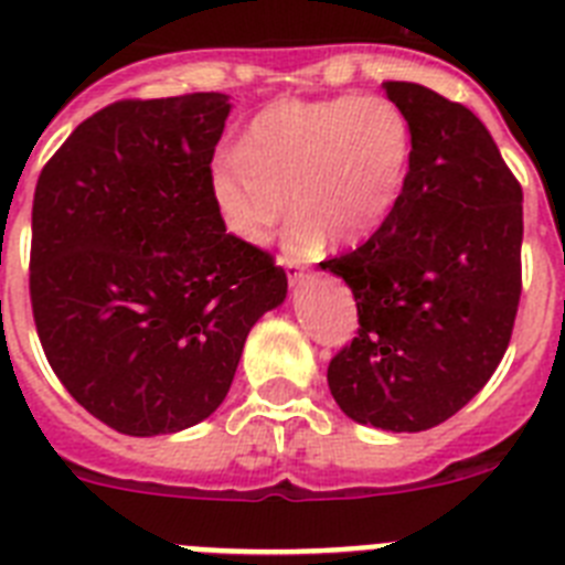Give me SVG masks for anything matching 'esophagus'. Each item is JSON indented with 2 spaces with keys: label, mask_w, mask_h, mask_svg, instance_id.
Returning a JSON list of instances; mask_svg holds the SVG:
<instances>
[{
  "label": "esophagus",
  "mask_w": 565,
  "mask_h": 565,
  "mask_svg": "<svg viewBox=\"0 0 565 565\" xmlns=\"http://www.w3.org/2000/svg\"><path fill=\"white\" fill-rule=\"evenodd\" d=\"M281 264L284 269H287V278H289V284H292V287H296V284H301V278H303V264L301 262H292V258H281Z\"/></svg>",
  "instance_id": "obj_1"
}]
</instances>
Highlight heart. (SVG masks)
<instances>
[{"instance_id":"b5f03b06","label":"heart","mask_w":565,"mask_h":565,"mask_svg":"<svg viewBox=\"0 0 565 565\" xmlns=\"http://www.w3.org/2000/svg\"><path fill=\"white\" fill-rule=\"evenodd\" d=\"M412 164V121L384 96L287 99L264 107L242 150L207 170L215 215L233 238L262 247L289 210L284 242L312 253L327 238L361 242L398 207Z\"/></svg>"}]
</instances>
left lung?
I'll list each match as a JSON object with an SVG mask.
<instances>
[{
  "label": "left lung",
  "mask_w": 565,
  "mask_h": 565,
  "mask_svg": "<svg viewBox=\"0 0 565 565\" xmlns=\"http://www.w3.org/2000/svg\"><path fill=\"white\" fill-rule=\"evenodd\" d=\"M412 121L398 207L370 242L323 262L358 303V338L327 381L355 424L424 431L478 395L512 338L523 190L483 121L415 82H384Z\"/></svg>",
  "instance_id": "1"
}]
</instances>
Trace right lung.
Listing matches in <instances>:
<instances>
[{
  "label": "right lung",
  "instance_id": "right-lung-1",
  "mask_svg": "<svg viewBox=\"0 0 565 565\" xmlns=\"http://www.w3.org/2000/svg\"><path fill=\"white\" fill-rule=\"evenodd\" d=\"M230 96L116 102L76 127L33 193L31 303L78 404L136 438L210 418L287 273L215 215L207 170Z\"/></svg>",
  "mask_w": 565,
  "mask_h": 565
}]
</instances>
